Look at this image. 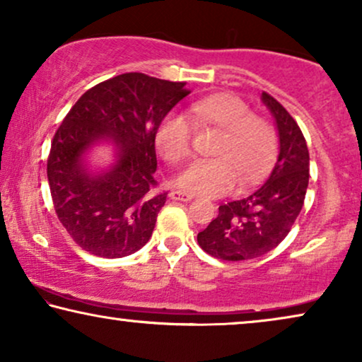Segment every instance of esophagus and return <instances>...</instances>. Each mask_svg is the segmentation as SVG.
<instances>
[{"mask_svg":"<svg viewBox=\"0 0 362 362\" xmlns=\"http://www.w3.org/2000/svg\"><path fill=\"white\" fill-rule=\"evenodd\" d=\"M170 199L178 200V202H190L192 199H194V195L187 194V192H182V190H172L170 192Z\"/></svg>","mask_w":362,"mask_h":362,"instance_id":"34e87169","label":"esophagus"}]
</instances>
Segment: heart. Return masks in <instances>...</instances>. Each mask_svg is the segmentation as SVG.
Listing matches in <instances>:
<instances>
[{"mask_svg":"<svg viewBox=\"0 0 362 362\" xmlns=\"http://www.w3.org/2000/svg\"><path fill=\"white\" fill-rule=\"evenodd\" d=\"M192 119L200 127L221 129L214 158H199L177 177V185L192 194L218 197L240 184H253L267 172L276 152V132L250 105L233 94H214L190 105ZM180 112H168L156 131V146L168 163H180L194 151L195 125Z\"/></svg>","mask_w":362,"mask_h":362,"instance_id":"obj_1","label":"heart"}]
</instances>
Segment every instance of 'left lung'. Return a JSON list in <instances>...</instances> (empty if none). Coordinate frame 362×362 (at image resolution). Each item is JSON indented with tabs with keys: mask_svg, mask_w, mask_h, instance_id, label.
I'll return each mask as SVG.
<instances>
[{
	"mask_svg": "<svg viewBox=\"0 0 362 362\" xmlns=\"http://www.w3.org/2000/svg\"><path fill=\"white\" fill-rule=\"evenodd\" d=\"M274 117L278 160L268 180L247 199L218 206V216L197 235L200 248L226 262L258 258L290 233L305 204L310 180V152L300 125L272 95L262 94Z\"/></svg>",
	"mask_w": 362,
	"mask_h": 362,
	"instance_id": "1",
	"label": "left lung"
}]
</instances>
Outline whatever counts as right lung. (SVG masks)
<instances>
[{
  "label": "right lung",
  "mask_w": 362,
  "mask_h": 362,
  "mask_svg": "<svg viewBox=\"0 0 362 362\" xmlns=\"http://www.w3.org/2000/svg\"><path fill=\"white\" fill-rule=\"evenodd\" d=\"M190 90L185 83L125 72L81 95L54 134L47 180L59 221L81 248L122 258L152 237L167 192H156V131ZM112 140L116 162L98 174L83 156Z\"/></svg>",
  "instance_id": "right-lung-1"
}]
</instances>
